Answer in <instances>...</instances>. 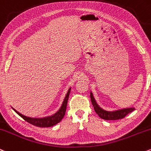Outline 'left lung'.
<instances>
[{
	"instance_id": "left-lung-1",
	"label": "left lung",
	"mask_w": 151,
	"mask_h": 151,
	"mask_svg": "<svg viewBox=\"0 0 151 151\" xmlns=\"http://www.w3.org/2000/svg\"><path fill=\"white\" fill-rule=\"evenodd\" d=\"M90 98L96 113L100 116V117H101V118L106 120H115L124 118L127 114L130 113V112H131L134 110V108H127L122 109V110H120L114 111V112H107V111H105L102 110V109H101L100 107L97 105V104L96 103L92 93L90 94Z\"/></svg>"
}]
</instances>
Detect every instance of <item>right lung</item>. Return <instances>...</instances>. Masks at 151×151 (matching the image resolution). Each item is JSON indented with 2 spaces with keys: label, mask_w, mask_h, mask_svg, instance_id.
<instances>
[{
  "label": "right lung",
  "mask_w": 151,
  "mask_h": 151,
  "mask_svg": "<svg viewBox=\"0 0 151 151\" xmlns=\"http://www.w3.org/2000/svg\"><path fill=\"white\" fill-rule=\"evenodd\" d=\"M69 93H70V89L68 91L67 95H66L65 98H64V102L61 107V108L59 109V110L58 111L56 114H54V115L50 116V117H44V118H41V119H34L31 118V117H27L26 116L21 115V113H19L18 111L14 110L15 112L18 114V115L21 116L24 120H26V122H28L29 123L33 125H35V126L39 127H51L55 125L56 124H57L58 122H59L61 120H62V118L64 117V115H65L66 112V109H67V105L68 102V99H69Z\"/></svg>",
  "instance_id": "obj_1"
}]
</instances>
